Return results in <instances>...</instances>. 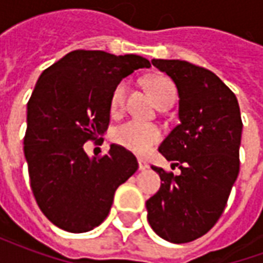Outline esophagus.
Segmentation results:
<instances>
[{
  "mask_svg": "<svg viewBox=\"0 0 263 263\" xmlns=\"http://www.w3.org/2000/svg\"><path fill=\"white\" fill-rule=\"evenodd\" d=\"M138 165H139V171H146L149 167L148 162L143 159H138Z\"/></svg>",
  "mask_w": 263,
  "mask_h": 263,
  "instance_id": "obj_1",
  "label": "esophagus"
}]
</instances>
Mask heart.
<instances>
[{"instance_id": "b5f03b06", "label": "heart", "mask_w": 263, "mask_h": 263, "mask_svg": "<svg viewBox=\"0 0 263 263\" xmlns=\"http://www.w3.org/2000/svg\"><path fill=\"white\" fill-rule=\"evenodd\" d=\"M148 88L156 104L165 101H175L176 98V87L167 77L155 76L148 81ZM128 83L125 80L120 81L111 94L109 107L112 112H118L125 104ZM162 138V132L154 124H145L141 121L131 120L121 124L112 132V139L117 145H120L126 151H131L137 155H145L151 151L155 143H158Z\"/></svg>"}]
</instances>
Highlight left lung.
Returning a JSON list of instances; mask_svg holds the SVG:
<instances>
[{
  "label": "left lung",
  "mask_w": 263,
  "mask_h": 263,
  "mask_svg": "<svg viewBox=\"0 0 263 263\" xmlns=\"http://www.w3.org/2000/svg\"><path fill=\"white\" fill-rule=\"evenodd\" d=\"M179 94L180 124L160 154L180 173H159L160 189L146 201L148 221L160 238L184 243L209 232L226 209L239 172L242 121L235 94L213 71L184 60L154 59Z\"/></svg>",
  "instance_id": "obj_1"
}]
</instances>
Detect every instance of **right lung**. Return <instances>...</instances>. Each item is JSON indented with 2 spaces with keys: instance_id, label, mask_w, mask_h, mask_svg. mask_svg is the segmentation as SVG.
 Masks as SVG:
<instances>
[{
  "instance_id": "obj_1",
  "label": "right lung",
  "mask_w": 263,
  "mask_h": 263,
  "mask_svg": "<svg viewBox=\"0 0 263 263\" xmlns=\"http://www.w3.org/2000/svg\"><path fill=\"white\" fill-rule=\"evenodd\" d=\"M143 67L151 63L138 54L73 50L37 79L28 101L24 152L39 209L65 231L100 226L115 190L137 172V158L122 146L111 145L97 159L83 145L107 131L115 86Z\"/></svg>"
}]
</instances>
